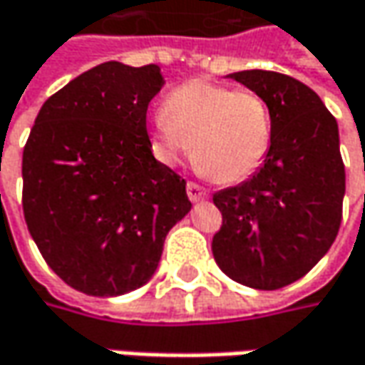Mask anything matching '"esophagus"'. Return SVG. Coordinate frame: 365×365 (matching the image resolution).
I'll use <instances>...</instances> for the list:
<instances>
[{
    "label": "esophagus",
    "instance_id": "obj_1",
    "mask_svg": "<svg viewBox=\"0 0 365 365\" xmlns=\"http://www.w3.org/2000/svg\"><path fill=\"white\" fill-rule=\"evenodd\" d=\"M185 192H187V198L192 200V202H200V200L208 198L206 187H202V185L196 182H187V185H185Z\"/></svg>",
    "mask_w": 365,
    "mask_h": 365
}]
</instances>
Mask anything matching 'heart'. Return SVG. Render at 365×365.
<instances>
[{"mask_svg":"<svg viewBox=\"0 0 365 365\" xmlns=\"http://www.w3.org/2000/svg\"><path fill=\"white\" fill-rule=\"evenodd\" d=\"M153 133L165 161L178 163L194 147L204 175L237 183L265 163L274 120L259 93L194 79L167 96Z\"/></svg>","mask_w":365,"mask_h":365,"instance_id":"1","label":"heart"}]
</instances>
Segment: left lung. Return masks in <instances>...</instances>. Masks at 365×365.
I'll list each match as a JSON object with an SVG mask.
<instances>
[{
  "label": "left lung",
  "instance_id": "obj_1",
  "mask_svg": "<svg viewBox=\"0 0 365 365\" xmlns=\"http://www.w3.org/2000/svg\"><path fill=\"white\" fill-rule=\"evenodd\" d=\"M229 77L267 102L274 138L251 180L212 196L222 214L214 259L243 286L277 290L307 276L339 232L345 165L337 120L290 75L251 69Z\"/></svg>",
  "mask_w": 365,
  "mask_h": 365
}]
</instances>
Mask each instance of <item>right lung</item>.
Here are the masks:
<instances>
[{"mask_svg":"<svg viewBox=\"0 0 365 365\" xmlns=\"http://www.w3.org/2000/svg\"><path fill=\"white\" fill-rule=\"evenodd\" d=\"M157 65L102 63L42 103L22 155V208L48 267L89 296H120L155 274L190 212L185 180L151 153Z\"/></svg>","mask_w":365,"mask_h":365,"instance_id":"1","label":"right lung"}]
</instances>
